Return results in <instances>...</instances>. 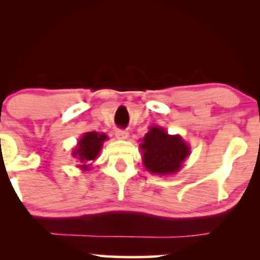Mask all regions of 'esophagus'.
Masks as SVG:
<instances>
[{
  "label": "esophagus",
  "mask_w": 260,
  "mask_h": 260,
  "mask_svg": "<svg viewBox=\"0 0 260 260\" xmlns=\"http://www.w3.org/2000/svg\"><path fill=\"white\" fill-rule=\"evenodd\" d=\"M115 134H116V138H117V139H122V140L127 139L128 136H129V133H128V131H122V129L116 131Z\"/></svg>",
  "instance_id": "1"
}]
</instances>
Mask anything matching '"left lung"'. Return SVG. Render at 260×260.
Returning a JSON list of instances; mask_svg holds the SVG:
<instances>
[{
	"label": "left lung",
	"instance_id": "1",
	"mask_svg": "<svg viewBox=\"0 0 260 260\" xmlns=\"http://www.w3.org/2000/svg\"><path fill=\"white\" fill-rule=\"evenodd\" d=\"M143 165L150 174L169 176L178 172L190 155V147L180 134H169L160 126H150L140 139Z\"/></svg>",
	"mask_w": 260,
	"mask_h": 260
}]
</instances>
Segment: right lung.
Listing matches in <instances>:
<instances>
[{
    "mask_svg": "<svg viewBox=\"0 0 260 260\" xmlns=\"http://www.w3.org/2000/svg\"><path fill=\"white\" fill-rule=\"evenodd\" d=\"M109 137L105 133H99L95 131L83 134L72 150L73 157L78 162L77 168L83 171H89L91 162L99 157L104 142Z\"/></svg>",
    "mask_w": 260,
    "mask_h": 260,
    "instance_id": "obj_1",
    "label": "right lung"
}]
</instances>
